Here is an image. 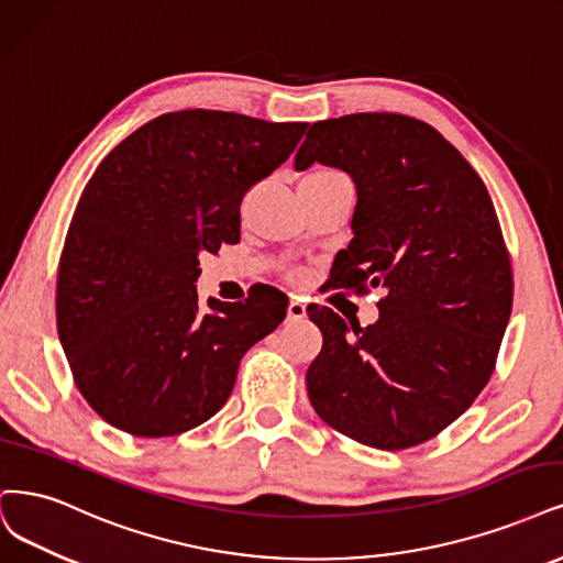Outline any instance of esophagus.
I'll use <instances>...</instances> for the list:
<instances>
[{
	"instance_id": "esophagus-1",
	"label": "esophagus",
	"mask_w": 563,
	"mask_h": 563,
	"mask_svg": "<svg viewBox=\"0 0 563 563\" xmlns=\"http://www.w3.org/2000/svg\"><path fill=\"white\" fill-rule=\"evenodd\" d=\"M307 317V307H305V302L302 300H298V298H294L288 302V319H294V321H298V319H305Z\"/></svg>"
}]
</instances>
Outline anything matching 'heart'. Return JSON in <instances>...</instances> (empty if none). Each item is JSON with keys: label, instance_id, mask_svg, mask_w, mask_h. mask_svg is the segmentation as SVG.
<instances>
[{"label": "heart", "instance_id": "1", "mask_svg": "<svg viewBox=\"0 0 563 563\" xmlns=\"http://www.w3.org/2000/svg\"><path fill=\"white\" fill-rule=\"evenodd\" d=\"M314 174H328V172H314ZM309 177H312V174H309Z\"/></svg>", "mask_w": 563, "mask_h": 563}]
</instances>
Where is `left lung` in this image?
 <instances>
[{"mask_svg": "<svg viewBox=\"0 0 563 563\" xmlns=\"http://www.w3.org/2000/svg\"><path fill=\"white\" fill-rule=\"evenodd\" d=\"M314 163L356 186L335 286H382L386 296L365 328L307 307L323 335L307 367L309 402L367 448H415L466 412L494 373L512 269L492 198L438 130L400 113L312 123L296 169Z\"/></svg>", "mask_w": 563, "mask_h": 563, "instance_id": "obj_1", "label": "left lung"}]
</instances>
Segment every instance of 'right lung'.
I'll use <instances>...</instances> for the list:
<instances>
[{
    "instance_id": "1",
    "label": "right lung",
    "mask_w": 563,
    "mask_h": 563,
    "mask_svg": "<svg viewBox=\"0 0 563 563\" xmlns=\"http://www.w3.org/2000/svg\"><path fill=\"white\" fill-rule=\"evenodd\" d=\"M309 123L163 113L95 169L57 269V335L92 410L137 438L196 429L225 405L242 356L286 317L275 288L198 302L200 256L240 242V205Z\"/></svg>"
}]
</instances>
